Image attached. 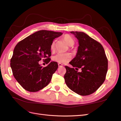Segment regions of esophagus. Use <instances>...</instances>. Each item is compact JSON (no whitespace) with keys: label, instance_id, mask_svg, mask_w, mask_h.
Returning <instances> with one entry per match:
<instances>
[{"label":"esophagus","instance_id":"34e87169","mask_svg":"<svg viewBox=\"0 0 121 121\" xmlns=\"http://www.w3.org/2000/svg\"><path fill=\"white\" fill-rule=\"evenodd\" d=\"M58 67H62V66H63V65L60 64V63H58Z\"/></svg>","mask_w":121,"mask_h":121}]
</instances>
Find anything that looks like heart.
Wrapping results in <instances>:
<instances>
[{
    "label": "heart",
    "mask_w": 121,
    "mask_h": 121,
    "mask_svg": "<svg viewBox=\"0 0 121 121\" xmlns=\"http://www.w3.org/2000/svg\"><path fill=\"white\" fill-rule=\"evenodd\" d=\"M63 39L65 42L69 46H72L74 44L75 42L73 38L69 34H65L63 36ZM55 45V41H53L52 45H51V48L52 49L54 48ZM72 58V55L69 53H58L56 55H55L52 57V60L56 61L57 63H61V64H65L69 62L71 60Z\"/></svg>",
    "instance_id": "obj_1"
}]
</instances>
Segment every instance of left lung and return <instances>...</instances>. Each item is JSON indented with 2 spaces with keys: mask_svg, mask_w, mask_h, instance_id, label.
Here are the masks:
<instances>
[{
  "mask_svg": "<svg viewBox=\"0 0 121 121\" xmlns=\"http://www.w3.org/2000/svg\"><path fill=\"white\" fill-rule=\"evenodd\" d=\"M71 33L78 39L79 46L76 57L69 62L74 68L65 66V82L74 92L82 96L89 95L104 82L108 72V58L99 42L84 32ZM79 68L81 72L78 71Z\"/></svg>",
  "mask_w": 121,
  "mask_h": 121,
  "instance_id": "8db88e82",
  "label": "left lung"
}]
</instances>
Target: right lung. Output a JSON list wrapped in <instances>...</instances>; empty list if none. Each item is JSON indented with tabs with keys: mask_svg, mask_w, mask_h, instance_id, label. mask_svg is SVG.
<instances>
[{
	"mask_svg": "<svg viewBox=\"0 0 121 121\" xmlns=\"http://www.w3.org/2000/svg\"><path fill=\"white\" fill-rule=\"evenodd\" d=\"M63 33L40 30L21 40L15 46L10 60L13 74L24 89L37 92L50 82L58 68L57 62L52 61L46 67L41 66L39 61L48 64L52 55L51 45L53 40Z\"/></svg>",
	"mask_w": 121,
	"mask_h": 121,
	"instance_id": "right-lung-1",
	"label": "right lung"
}]
</instances>
